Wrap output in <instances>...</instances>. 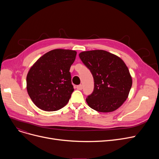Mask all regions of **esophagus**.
Here are the masks:
<instances>
[{"label": "esophagus", "instance_id": "1", "mask_svg": "<svg viewBox=\"0 0 159 159\" xmlns=\"http://www.w3.org/2000/svg\"><path fill=\"white\" fill-rule=\"evenodd\" d=\"M77 89H79V90H82V85L80 84V85L77 86Z\"/></svg>", "mask_w": 159, "mask_h": 159}]
</instances>
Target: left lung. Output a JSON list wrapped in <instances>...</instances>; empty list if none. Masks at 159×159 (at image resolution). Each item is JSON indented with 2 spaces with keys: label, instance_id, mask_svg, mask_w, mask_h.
Segmentation results:
<instances>
[{
  "label": "left lung",
  "instance_id": "8db88e82",
  "mask_svg": "<svg viewBox=\"0 0 159 159\" xmlns=\"http://www.w3.org/2000/svg\"><path fill=\"white\" fill-rule=\"evenodd\" d=\"M90 70L94 89L86 98L88 106L98 112H111L124 102L132 86L128 67L119 57L104 50H92L79 54Z\"/></svg>",
  "mask_w": 159,
  "mask_h": 159
}]
</instances>
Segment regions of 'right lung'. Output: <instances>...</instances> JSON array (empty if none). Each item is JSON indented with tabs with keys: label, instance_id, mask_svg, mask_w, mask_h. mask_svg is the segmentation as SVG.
I'll return each instance as SVG.
<instances>
[{
	"label": "right lung",
	"instance_id": "1",
	"mask_svg": "<svg viewBox=\"0 0 159 159\" xmlns=\"http://www.w3.org/2000/svg\"><path fill=\"white\" fill-rule=\"evenodd\" d=\"M76 55L73 50L53 49L39 58L30 68L27 91L40 109L57 111L68 102L74 91L70 70Z\"/></svg>",
	"mask_w": 159,
	"mask_h": 159
}]
</instances>
